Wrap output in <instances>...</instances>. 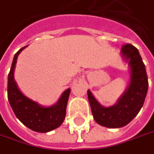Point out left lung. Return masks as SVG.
Segmentation results:
<instances>
[{"mask_svg": "<svg viewBox=\"0 0 154 154\" xmlns=\"http://www.w3.org/2000/svg\"><path fill=\"white\" fill-rule=\"evenodd\" d=\"M121 57L128 64L130 82L125 91L115 104L103 106L92 92L88 90V98L94 121L107 128H121L127 125L143 107L148 90L146 66L138 50L131 45H125L121 48Z\"/></svg>", "mask_w": 154, "mask_h": 154, "instance_id": "left-lung-1", "label": "left lung"}]
</instances>
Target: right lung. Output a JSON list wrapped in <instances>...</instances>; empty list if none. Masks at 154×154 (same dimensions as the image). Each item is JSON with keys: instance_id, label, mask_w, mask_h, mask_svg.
I'll return each instance as SVG.
<instances>
[{"instance_id": "add662e5", "label": "right lung", "mask_w": 154, "mask_h": 154, "mask_svg": "<svg viewBox=\"0 0 154 154\" xmlns=\"http://www.w3.org/2000/svg\"><path fill=\"white\" fill-rule=\"evenodd\" d=\"M28 45L21 48L14 56L8 76V99L15 115L29 129L41 133L49 132L60 127L65 120L71 89L67 88L56 103L43 106L22 93L15 81L14 72L18 55Z\"/></svg>"}]
</instances>
